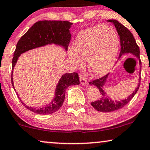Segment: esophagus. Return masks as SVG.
Returning a JSON list of instances; mask_svg holds the SVG:
<instances>
[{
  "label": "esophagus",
  "mask_w": 150,
  "mask_h": 150,
  "mask_svg": "<svg viewBox=\"0 0 150 150\" xmlns=\"http://www.w3.org/2000/svg\"><path fill=\"white\" fill-rule=\"evenodd\" d=\"M79 80H80V83L82 85H84L87 83L86 78L84 76H83V75H79Z\"/></svg>",
  "instance_id": "obj_1"
}]
</instances>
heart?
Here are the masks:
<instances>
[{"instance_id":"obj_1","label":"heart","mask_w":150,"mask_h":150,"mask_svg":"<svg viewBox=\"0 0 150 150\" xmlns=\"http://www.w3.org/2000/svg\"><path fill=\"white\" fill-rule=\"evenodd\" d=\"M117 33L105 25L83 30L77 36L75 49L69 51L70 59L76 67H82L87 60L92 75L101 77L110 71L119 51Z\"/></svg>"}]
</instances>
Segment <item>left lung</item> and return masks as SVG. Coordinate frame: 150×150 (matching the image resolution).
Here are the masks:
<instances>
[{"instance_id":"obj_1","label":"left lung","mask_w":150,"mask_h":150,"mask_svg":"<svg viewBox=\"0 0 150 150\" xmlns=\"http://www.w3.org/2000/svg\"><path fill=\"white\" fill-rule=\"evenodd\" d=\"M107 21L112 23L115 25L116 29H117V33H118L119 35L121 42V51L120 54H119V57H121V55L125 54V53H131V54L134 55L139 59L140 71H141L140 49H139V46L137 45V42H136V40L133 36L132 33L125 26L121 25L119 22L116 21V20H108ZM141 73H139V75ZM108 76V75H105L103 77H101L100 78L95 79V80H93L89 82L91 85H94L95 86L97 87L99 90V92L101 93L100 98L98 100L91 103L92 106L95 110H97V111L103 112H109L117 110L120 109L121 108L124 107L125 105H127L131 101V99L133 98L134 96L136 95V93H137L141 80V77H139V83H138L137 88L127 98L121 101H113L110 97H106V93L103 91V87L105 86V83L106 81Z\"/></svg>"}]
</instances>
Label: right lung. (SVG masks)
Returning a JSON list of instances; mask_svg holds the SVG:
<instances>
[{"label": "right lung", "mask_w": 150, "mask_h": 150, "mask_svg": "<svg viewBox=\"0 0 150 150\" xmlns=\"http://www.w3.org/2000/svg\"><path fill=\"white\" fill-rule=\"evenodd\" d=\"M73 23L69 21H42L35 23L18 42L13 53L11 70V83L14 88L12 78L13 67L22 53L29 50L40 47L50 44H55L68 49L71 34L69 29ZM79 84V75L77 73H66L61 77L57 83L55 93V98L49 104L44 108H35L27 106L21 100L26 108L39 115H49L58 110L62 105L65 99V91L71 85ZM15 90V89H14Z\"/></svg>", "instance_id": "1"}]
</instances>
